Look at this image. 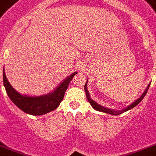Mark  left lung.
I'll return each instance as SVG.
<instances>
[{
	"instance_id": "left-lung-1",
	"label": "left lung",
	"mask_w": 156,
	"mask_h": 156,
	"mask_svg": "<svg viewBox=\"0 0 156 156\" xmlns=\"http://www.w3.org/2000/svg\"><path fill=\"white\" fill-rule=\"evenodd\" d=\"M87 82H88V80H86V84H85V86H84V89H85V92H86V98H87V100H88L89 102L90 103L91 106H92L93 108H94V109H95V110H97V111H99V112H105V113H108V114L116 115H116L121 114V113L126 112V111H128V110H130V109H132V108H134L135 106H136L141 101H142L143 98H144V96L146 95V94H147V90H148L149 86H150V84H151V83H149L148 86H147V87L146 88V90H144V92L143 93L142 95H141V96L138 99H137V100L135 101L134 102L132 103L131 105H129V106H127L126 108H123V109H121V110H114V109H111V108H106V107H104V106H102V105H101L100 104L97 103L95 101H94L92 98H90V94H89L88 89H87Z\"/></svg>"
}]
</instances>
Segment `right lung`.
I'll return each instance as SVG.
<instances>
[{"label":"right lung","instance_id":"1","mask_svg":"<svg viewBox=\"0 0 156 156\" xmlns=\"http://www.w3.org/2000/svg\"><path fill=\"white\" fill-rule=\"evenodd\" d=\"M78 72L67 76L53 91L41 96H28L18 93L11 86L3 70V82L9 98L23 112L33 116H40L55 110L63 99L69 83Z\"/></svg>","mask_w":156,"mask_h":156}]
</instances>
